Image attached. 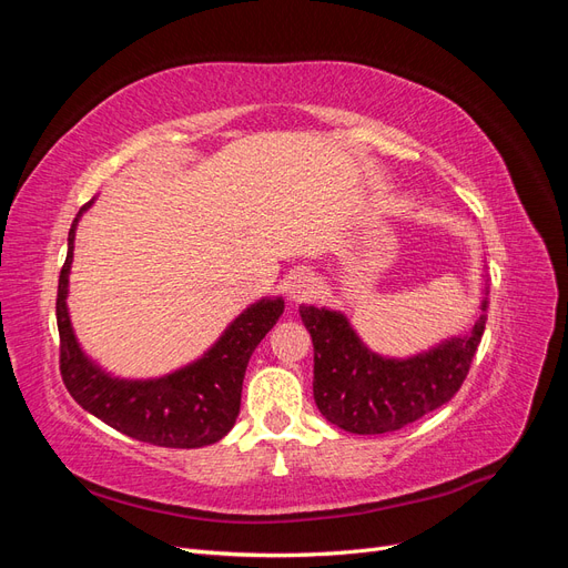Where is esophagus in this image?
<instances>
[{
	"label": "esophagus",
	"instance_id": "esophagus-1",
	"mask_svg": "<svg viewBox=\"0 0 568 568\" xmlns=\"http://www.w3.org/2000/svg\"><path fill=\"white\" fill-rule=\"evenodd\" d=\"M315 288H317L315 277H313L311 272H305V270L294 272L288 277V282H286V294H288L291 301H296V303L311 298L315 294Z\"/></svg>",
	"mask_w": 568,
	"mask_h": 568
}]
</instances>
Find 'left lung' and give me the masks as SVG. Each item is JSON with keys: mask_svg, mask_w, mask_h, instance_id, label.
Segmentation results:
<instances>
[{"mask_svg": "<svg viewBox=\"0 0 568 568\" xmlns=\"http://www.w3.org/2000/svg\"><path fill=\"white\" fill-rule=\"evenodd\" d=\"M486 307L488 298L480 311ZM301 317L315 348L317 409L343 432L363 436L398 432L448 403L467 379L486 329L480 315L469 334L417 357L388 359L372 353L341 313L301 305Z\"/></svg>", "mask_w": 568, "mask_h": 568, "instance_id": "obj_1", "label": "left lung"}]
</instances>
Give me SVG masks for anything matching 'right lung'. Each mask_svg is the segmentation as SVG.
Instances as JSON below:
<instances>
[{
    "instance_id": "add662e5",
    "label": "right lung",
    "mask_w": 568,
    "mask_h": 568,
    "mask_svg": "<svg viewBox=\"0 0 568 568\" xmlns=\"http://www.w3.org/2000/svg\"><path fill=\"white\" fill-rule=\"evenodd\" d=\"M92 201L82 205L68 232V255L57 291L59 369L68 393L82 409L134 440L161 448H201L217 443L239 417L246 365L257 343L284 313V301L251 305L209 353L175 374L153 382L113 379L82 355L65 307L75 225Z\"/></svg>"
}]
</instances>
